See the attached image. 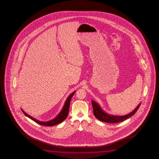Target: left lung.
<instances>
[{"mask_svg": "<svg viewBox=\"0 0 159 159\" xmlns=\"http://www.w3.org/2000/svg\"><path fill=\"white\" fill-rule=\"evenodd\" d=\"M92 105L93 110V114L94 116L98 120L107 123H112V124L113 123H113H118L120 122L125 121L126 119H129L130 117L133 116L138 110L141 105V103L139 104L134 110L132 111L131 112L124 116H117V115L116 116V115H111L106 112L105 111L103 110L102 108L101 107L100 105L93 100H92Z\"/></svg>", "mask_w": 159, "mask_h": 159, "instance_id": "1", "label": "left lung"}]
</instances>
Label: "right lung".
<instances>
[{"instance_id":"1","label":"right lung","mask_w":159,"mask_h":159,"mask_svg":"<svg viewBox=\"0 0 159 159\" xmlns=\"http://www.w3.org/2000/svg\"><path fill=\"white\" fill-rule=\"evenodd\" d=\"M75 91L73 92L67 97V100L66 101L65 104H64V106L62 108V110L60 111V112L58 114V115H57L56 117L54 119L48 121L44 122V121L38 120L37 119H34L32 116L29 115L28 114L25 113L24 111L22 110V108H21V110H22V112L24 113L25 116L28 117H29L31 120H32L33 121H34L36 123H37L39 125H43V126H54V125H57V124H59V123H61L62 122L65 120V119L67 118L68 114V112H69V108H70V100H71L72 97L73 96V94H75Z\"/></svg>"}]
</instances>
